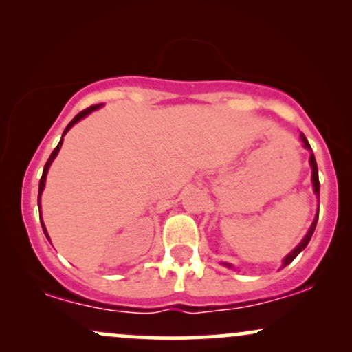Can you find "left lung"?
<instances>
[{
  "label": "left lung",
  "instance_id": "1",
  "mask_svg": "<svg viewBox=\"0 0 352 352\" xmlns=\"http://www.w3.org/2000/svg\"><path fill=\"white\" fill-rule=\"evenodd\" d=\"M300 139H301V142H302V147H305L306 151H309V153H311V155H309V165H311V170H313V172H311V182H313V190H314V193H316L318 201H319V179H318V165H316V159H314L313 148H311V145H309V142H308V139H306V137H305V134H300ZM318 215H319V213H316V217H314V220H313V223H311L308 233H306V235L302 236V240L300 241V245H298L296 248H294L292 253H288L285 258H283L281 268H285V266H288L289 263H292L294 258H296L298 254H300V253L302 252V250H305L306 246H308L311 236H313V233H314V228H316ZM221 265L227 266V268H232V270H233V265H230V263H221Z\"/></svg>",
  "mask_w": 352,
  "mask_h": 352
}]
</instances>
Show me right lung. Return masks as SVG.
Returning a JSON list of instances; mask_svg holds the SVG:
<instances>
[{
    "instance_id": "1",
    "label": "right lung",
    "mask_w": 352,
    "mask_h": 352,
    "mask_svg": "<svg viewBox=\"0 0 352 352\" xmlns=\"http://www.w3.org/2000/svg\"><path fill=\"white\" fill-rule=\"evenodd\" d=\"M99 107H102V104H98V106H91V107H87V109H84L82 112H79V114L76 116L74 119H72L69 124H67V127L64 129V132H63V137H60V140H59L58 147H56L54 151H52V153H51V155H50V159H47L46 165H44L43 177H41V180H39V192H38V207H39V218H41V195H43V190H44V187H46V175H47V172H50V167H51L52 160H54L56 157H58V153H59V151H60V145H63V139H64V135L67 134V131H69V129L72 127V125H74V124H78L79 120H82L84 117H87L89 114H91V112L98 111ZM41 227H43V232H44V235H46V236H47V240H50V235H47V230H46V227H44V221H43V220H41Z\"/></svg>"
}]
</instances>
